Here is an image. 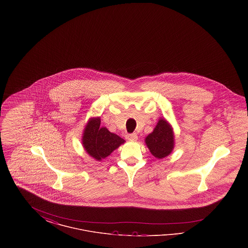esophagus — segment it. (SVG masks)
I'll list each match as a JSON object with an SVG mask.
<instances>
[{"label": "esophagus", "instance_id": "obj_1", "mask_svg": "<svg viewBox=\"0 0 248 248\" xmlns=\"http://www.w3.org/2000/svg\"><path fill=\"white\" fill-rule=\"evenodd\" d=\"M126 139L128 140H132V141H136L138 140V135L136 133H133V134H128L126 136Z\"/></svg>", "mask_w": 248, "mask_h": 248}]
</instances>
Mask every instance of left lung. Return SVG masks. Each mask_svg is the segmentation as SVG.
<instances>
[{"mask_svg": "<svg viewBox=\"0 0 248 248\" xmlns=\"http://www.w3.org/2000/svg\"><path fill=\"white\" fill-rule=\"evenodd\" d=\"M145 143L151 154L157 159H163L173 152L175 134L172 125L165 118H160L154 131L145 138Z\"/></svg>", "mask_w": 248, "mask_h": 248, "instance_id": "8db88e82", "label": "left lung"}]
</instances>
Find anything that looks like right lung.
Returning <instances> with one entry per match:
<instances>
[{
	"mask_svg": "<svg viewBox=\"0 0 248 248\" xmlns=\"http://www.w3.org/2000/svg\"><path fill=\"white\" fill-rule=\"evenodd\" d=\"M100 117L89 119L83 129L82 144L84 151L96 161H102L125 140L100 126Z\"/></svg>",
	"mask_w": 248,
	"mask_h": 248,
	"instance_id": "1",
	"label": "right lung"
}]
</instances>
